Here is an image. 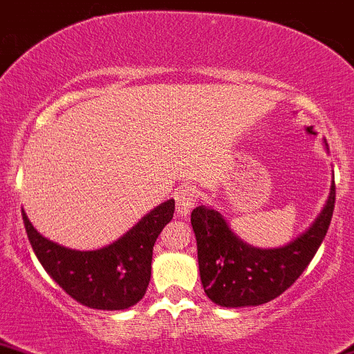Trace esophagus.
I'll return each mask as SVG.
<instances>
[{
    "instance_id": "34e87169",
    "label": "esophagus",
    "mask_w": 354,
    "mask_h": 354,
    "mask_svg": "<svg viewBox=\"0 0 354 354\" xmlns=\"http://www.w3.org/2000/svg\"><path fill=\"white\" fill-rule=\"evenodd\" d=\"M176 203H177V214L178 216H187L192 211V207L198 204V191L189 185H182L176 191Z\"/></svg>"
}]
</instances>
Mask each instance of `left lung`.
<instances>
[{
	"instance_id": "obj_1",
	"label": "left lung",
	"mask_w": 354,
	"mask_h": 354,
	"mask_svg": "<svg viewBox=\"0 0 354 354\" xmlns=\"http://www.w3.org/2000/svg\"><path fill=\"white\" fill-rule=\"evenodd\" d=\"M336 185L315 221L286 245L259 249L232 232L223 214L209 206L191 213L198 242L199 274L204 293L220 307H257L288 290L319 250L333 218Z\"/></svg>"
}]
</instances>
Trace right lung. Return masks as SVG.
<instances>
[{
	"instance_id": "add662e5",
	"label": "right lung",
	"mask_w": 354,
	"mask_h": 354,
	"mask_svg": "<svg viewBox=\"0 0 354 354\" xmlns=\"http://www.w3.org/2000/svg\"><path fill=\"white\" fill-rule=\"evenodd\" d=\"M176 201L162 203L145 214L121 239L97 250H75L47 240L28 221L25 230L47 274L71 298L97 310H124L147 293L153 245L172 220Z\"/></svg>"
}]
</instances>
